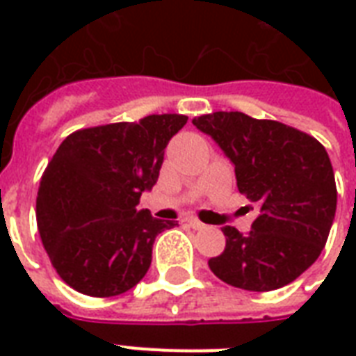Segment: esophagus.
<instances>
[{"instance_id": "34e87169", "label": "esophagus", "mask_w": 356, "mask_h": 356, "mask_svg": "<svg viewBox=\"0 0 356 356\" xmlns=\"http://www.w3.org/2000/svg\"><path fill=\"white\" fill-rule=\"evenodd\" d=\"M186 222H188V225L192 229H203V227H205V223L200 222V220H197V218H194V216L186 218Z\"/></svg>"}]
</instances>
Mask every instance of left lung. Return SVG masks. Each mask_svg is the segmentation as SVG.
I'll return each instance as SVG.
<instances>
[{
    "label": "left lung",
    "mask_w": 356,
    "mask_h": 356,
    "mask_svg": "<svg viewBox=\"0 0 356 356\" xmlns=\"http://www.w3.org/2000/svg\"><path fill=\"white\" fill-rule=\"evenodd\" d=\"M234 164L240 194L259 203L248 234L225 225V249L209 260L234 288L270 292L296 281L325 248L337 212V183L325 147L275 120L212 113L192 120Z\"/></svg>",
    "instance_id": "8db88e82"
}]
</instances>
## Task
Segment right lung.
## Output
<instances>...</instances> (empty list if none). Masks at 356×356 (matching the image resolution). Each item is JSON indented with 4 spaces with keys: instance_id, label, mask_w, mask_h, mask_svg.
I'll list each match as a JSON object with an SVG mask.
<instances>
[{
    "instance_id": "obj_1",
    "label": "right lung",
    "mask_w": 356,
    "mask_h": 356,
    "mask_svg": "<svg viewBox=\"0 0 356 356\" xmlns=\"http://www.w3.org/2000/svg\"><path fill=\"white\" fill-rule=\"evenodd\" d=\"M183 114L79 129L58 145L40 179L36 225L53 268L68 286L111 298L136 286L151 266L156 234L177 222L138 211L159 179L164 149Z\"/></svg>"
}]
</instances>
